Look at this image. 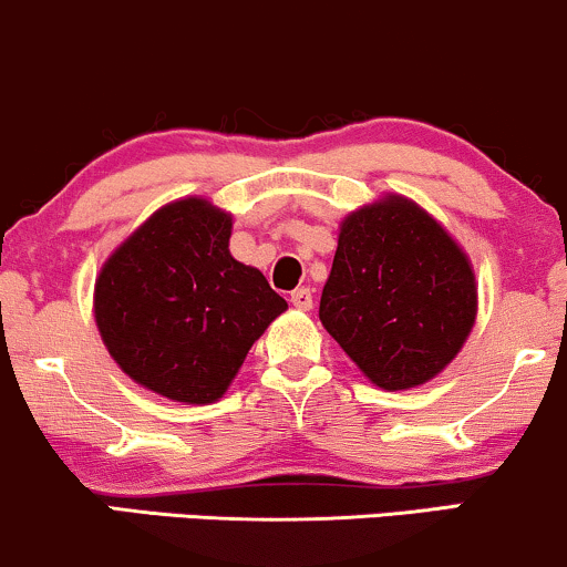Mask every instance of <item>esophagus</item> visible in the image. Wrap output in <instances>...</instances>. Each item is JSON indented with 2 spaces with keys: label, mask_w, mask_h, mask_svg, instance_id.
Returning a JSON list of instances; mask_svg holds the SVG:
<instances>
[{
  "label": "esophagus",
  "mask_w": 567,
  "mask_h": 567,
  "mask_svg": "<svg viewBox=\"0 0 567 567\" xmlns=\"http://www.w3.org/2000/svg\"><path fill=\"white\" fill-rule=\"evenodd\" d=\"M291 305H295L297 310H310L312 308V291L310 289H295L291 291Z\"/></svg>",
  "instance_id": "1"
}]
</instances>
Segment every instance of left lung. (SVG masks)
<instances>
[{
	"mask_svg": "<svg viewBox=\"0 0 567 567\" xmlns=\"http://www.w3.org/2000/svg\"><path fill=\"white\" fill-rule=\"evenodd\" d=\"M318 316L377 388L409 390L441 374L467 342L475 272L422 206L384 196L344 217Z\"/></svg>",
	"mask_w": 567,
	"mask_h": 567,
	"instance_id": "1",
	"label": "left lung"
}]
</instances>
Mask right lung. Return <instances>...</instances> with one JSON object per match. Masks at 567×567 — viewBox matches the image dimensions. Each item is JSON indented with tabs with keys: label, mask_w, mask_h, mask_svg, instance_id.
<instances>
[{
	"label": "right lung",
	"mask_w": 567,
	"mask_h": 567,
	"mask_svg": "<svg viewBox=\"0 0 567 567\" xmlns=\"http://www.w3.org/2000/svg\"><path fill=\"white\" fill-rule=\"evenodd\" d=\"M233 219L179 198L145 219L95 281V323L126 377L177 403H215L246 352L289 308L233 259Z\"/></svg>",
	"instance_id": "add662e5"
}]
</instances>
